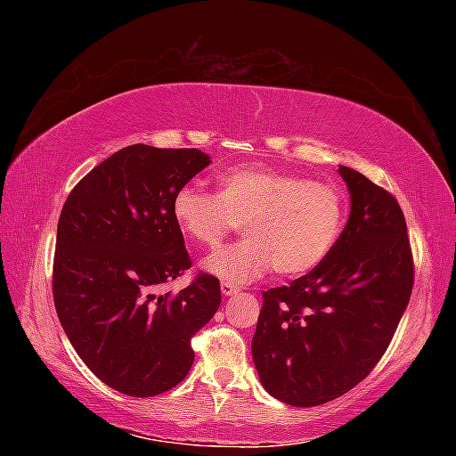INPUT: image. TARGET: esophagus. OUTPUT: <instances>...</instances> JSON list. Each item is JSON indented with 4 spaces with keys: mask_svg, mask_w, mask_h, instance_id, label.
Masks as SVG:
<instances>
[{
    "mask_svg": "<svg viewBox=\"0 0 456 456\" xmlns=\"http://www.w3.org/2000/svg\"><path fill=\"white\" fill-rule=\"evenodd\" d=\"M221 294L225 297L233 296V294H237V286L231 284V282H221Z\"/></svg>",
    "mask_w": 456,
    "mask_h": 456,
    "instance_id": "obj_1",
    "label": "esophagus"
}]
</instances>
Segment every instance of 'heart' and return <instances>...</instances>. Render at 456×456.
<instances>
[{"label":"heart","instance_id":"1","mask_svg":"<svg viewBox=\"0 0 456 456\" xmlns=\"http://www.w3.org/2000/svg\"><path fill=\"white\" fill-rule=\"evenodd\" d=\"M172 216L193 243L213 248L243 223L247 239L213 253L203 268L231 284L256 280L274 266L299 276L331 253L345 225L338 188L270 168H235L219 178V191L183 186Z\"/></svg>","mask_w":456,"mask_h":456}]
</instances>
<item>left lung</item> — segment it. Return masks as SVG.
I'll use <instances>...</instances> for the list:
<instances>
[{"mask_svg":"<svg viewBox=\"0 0 456 456\" xmlns=\"http://www.w3.org/2000/svg\"><path fill=\"white\" fill-rule=\"evenodd\" d=\"M351 216L333 250L289 286L263 292L253 361L270 395L314 408L380 361L408 307L413 258L400 203L348 167Z\"/></svg>","mask_w":456,"mask_h":456,"instance_id":"1","label":"left lung"}]
</instances>
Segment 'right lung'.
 Listing matches in <instances>:
<instances>
[{"label": "right lung", "mask_w": 456, "mask_h": 456, "mask_svg": "<svg viewBox=\"0 0 456 456\" xmlns=\"http://www.w3.org/2000/svg\"><path fill=\"white\" fill-rule=\"evenodd\" d=\"M198 149L131 144L76 183L56 229L53 296L68 341L103 384L134 398L178 386L191 337L216 315L219 280L200 273L157 294L191 260L172 198L208 167Z\"/></svg>", "instance_id": "obj_1"}]
</instances>
